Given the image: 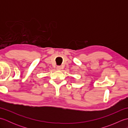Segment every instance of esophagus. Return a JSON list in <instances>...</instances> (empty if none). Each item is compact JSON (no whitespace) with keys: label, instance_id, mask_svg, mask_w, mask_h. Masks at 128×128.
Segmentation results:
<instances>
[{"label":"esophagus","instance_id":"1","mask_svg":"<svg viewBox=\"0 0 128 128\" xmlns=\"http://www.w3.org/2000/svg\"><path fill=\"white\" fill-rule=\"evenodd\" d=\"M56 69L58 70H60L62 69V67L60 66H56Z\"/></svg>","mask_w":128,"mask_h":128}]
</instances>
